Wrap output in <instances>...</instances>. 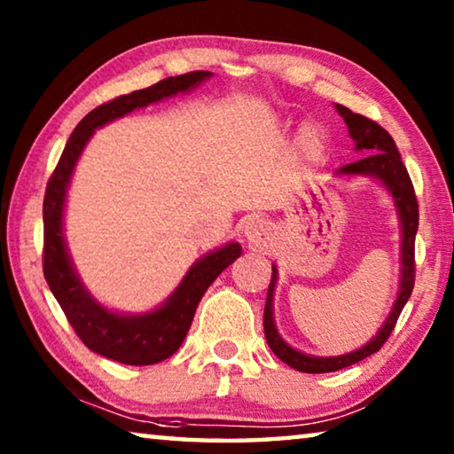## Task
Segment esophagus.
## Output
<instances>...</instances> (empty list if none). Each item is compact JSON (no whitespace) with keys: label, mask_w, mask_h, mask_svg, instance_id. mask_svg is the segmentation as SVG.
<instances>
[{"label":"esophagus","mask_w":454,"mask_h":454,"mask_svg":"<svg viewBox=\"0 0 454 454\" xmlns=\"http://www.w3.org/2000/svg\"><path fill=\"white\" fill-rule=\"evenodd\" d=\"M242 236L246 238L250 250H266L270 244V226L260 218H248L242 226Z\"/></svg>","instance_id":"1"}]
</instances>
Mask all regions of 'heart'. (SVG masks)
Masks as SVG:
<instances>
[{"label": "heart", "mask_w": 454, "mask_h": 454, "mask_svg": "<svg viewBox=\"0 0 454 454\" xmlns=\"http://www.w3.org/2000/svg\"><path fill=\"white\" fill-rule=\"evenodd\" d=\"M302 144H304L306 152H310V153H318L322 150L320 136L317 129H312V128H306L302 132Z\"/></svg>", "instance_id": "1"}]
</instances>
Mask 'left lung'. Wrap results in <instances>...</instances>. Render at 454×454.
Listing matches in <instances>:
<instances>
[{
    "instance_id": "1",
    "label": "left lung",
    "mask_w": 454,
    "mask_h": 454,
    "mask_svg": "<svg viewBox=\"0 0 454 454\" xmlns=\"http://www.w3.org/2000/svg\"><path fill=\"white\" fill-rule=\"evenodd\" d=\"M336 110L344 118V121H347L348 134L352 140H355L356 150L366 153V156L356 160V162L342 166L340 170H338V174L372 176V178H379L384 184V188L393 194L396 210H398V218H401V224H403V242H401L403 270H401V288H398V296L395 301L393 310H390L388 318L384 320L382 328L376 333V336L371 342L364 344L363 348L348 352V355H342V356H309L304 355V352H298L292 347H288L274 326L272 296H274L276 280H278V272H276V266H272V278H270V286H268V296H266V306H264L266 342L282 363L296 368V371L310 372V374L340 371V368L356 364L366 356L379 352L382 344L388 340L390 333L395 330L396 320L401 317L404 304L409 302L411 292L414 288V238H417V228H419V202H417V196H414L411 176L406 172L393 136H390L387 129L376 124V121L360 116V114L350 112L348 107H344L340 104H336Z\"/></svg>"
}]
</instances>
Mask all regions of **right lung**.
Returning a JSON list of instances; mask_svg holds the SVG:
<instances>
[{
  "instance_id": "1",
  "label": "right lung",
  "mask_w": 454,
  "mask_h": 454,
  "mask_svg": "<svg viewBox=\"0 0 454 454\" xmlns=\"http://www.w3.org/2000/svg\"><path fill=\"white\" fill-rule=\"evenodd\" d=\"M210 72H190L166 78L145 90L120 96L112 102L98 106L83 118L67 140L61 158L53 170L43 196V276L58 304L64 310L80 340L90 350L121 364L145 366L162 363L182 347L198 302L204 292L242 254L236 242L210 252L190 268L174 290V294L160 309L145 314H118L104 309L86 286L80 282L67 254L64 240V206L75 162L96 128L126 116L136 107H145L160 99L194 90L198 83L210 78Z\"/></svg>"
}]
</instances>
